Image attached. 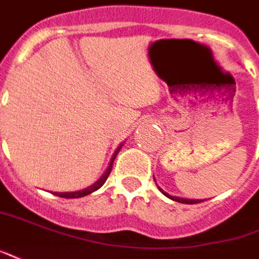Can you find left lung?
Returning a JSON list of instances; mask_svg holds the SVG:
<instances>
[{
    "label": "left lung",
    "mask_w": 259,
    "mask_h": 259,
    "mask_svg": "<svg viewBox=\"0 0 259 259\" xmlns=\"http://www.w3.org/2000/svg\"><path fill=\"white\" fill-rule=\"evenodd\" d=\"M158 189H159L160 192L165 194L166 197H169L170 200L179 201V203H185V204H194V203H200V201H203V200H200V199H183V197H176V196H170V194L166 193V192H163V190H162L159 186H158Z\"/></svg>",
    "instance_id": "1"
}]
</instances>
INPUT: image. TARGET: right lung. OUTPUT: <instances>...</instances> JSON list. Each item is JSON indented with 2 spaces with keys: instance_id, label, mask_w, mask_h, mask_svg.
Wrapping results in <instances>:
<instances>
[{
  "instance_id": "right-lung-1",
  "label": "right lung",
  "mask_w": 259,
  "mask_h": 259,
  "mask_svg": "<svg viewBox=\"0 0 259 259\" xmlns=\"http://www.w3.org/2000/svg\"><path fill=\"white\" fill-rule=\"evenodd\" d=\"M122 145L124 144H121L118 148H117V151L114 152V155H112L111 160H110V165H108V167L106 169V172H104V175L100 178L99 181L96 182V183H93L92 186L85 187V189H81V190H77V192H55V194L56 196H59V197H65V199H77V197H83V196H87V194L93 193V192H96V190H99L100 187L103 186L104 183H106L107 178H108V175H110V172H111V167H112V163H114V159H115V156H117V153L119 152V149L122 148Z\"/></svg>"
}]
</instances>
